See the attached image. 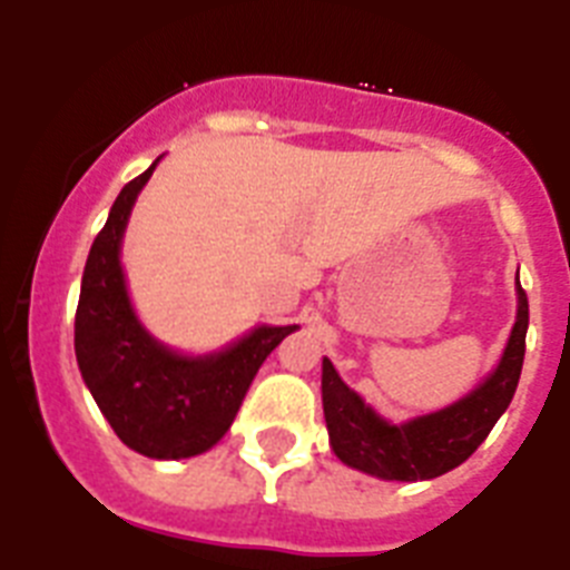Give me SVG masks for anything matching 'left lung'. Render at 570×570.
Instances as JSON below:
<instances>
[{
  "label": "left lung",
  "instance_id": "1",
  "mask_svg": "<svg viewBox=\"0 0 570 570\" xmlns=\"http://www.w3.org/2000/svg\"><path fill=\"white\" fill-rule=\"evenodd\" d=\"M525 334L528 296L517 276V322L493 374L454 405L402 425L382 420L342 382L334 362L322 360V411L334 454L345 465L380 480L416 482L454 471L485 442L491 428L511 405L525 360Z\"/></svg>",
  "mask_w": 570,
  "mask_h": 570
}]
</instances>
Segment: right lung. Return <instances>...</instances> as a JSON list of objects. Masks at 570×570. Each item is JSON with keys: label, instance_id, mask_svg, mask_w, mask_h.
Returning a JSON list of instances; mask_svg holds the SVG:
<instances>
[{"label": "right lung", "instance_id": "1", "mask_svg": "<svg viewBox=\"0 0 570 570\" xmlns=\"http://www.w3.org/2000/svg\"><path fill=\"white\" fill-rule=\"evenodd\" d=\"M156 163L119 190L108 223L90 245L73 347L85 385L116 436L150 460H185L223 440L262 362L296 325H259L219 354L205 356L176 354L142 328L119 250L130 208Z\"/></svg>", "mask_w": 570, "mask_h": 570}]
</instances>
